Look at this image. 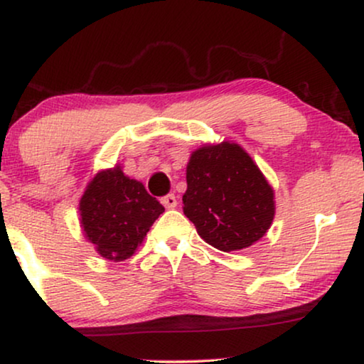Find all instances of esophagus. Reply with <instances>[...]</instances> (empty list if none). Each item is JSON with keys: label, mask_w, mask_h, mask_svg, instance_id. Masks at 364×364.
Here are the masks:
<instances>
[{"label": "esophagus", "mask_w": 364, "mask_h": 364, "mask_svg": "<svg viewBox=\"0 0 364 364\" xmlns=\"http://www.w3.org/2000/svg\"><path fill=\"white\" fill-rule=\"evenodd\" d=\"M161 202L164 203V207H166V208H176L177 207V197L173 196V193H168V196L162 197Z\"/></svg>", "instance_id": "34e87169"}]
</instances>
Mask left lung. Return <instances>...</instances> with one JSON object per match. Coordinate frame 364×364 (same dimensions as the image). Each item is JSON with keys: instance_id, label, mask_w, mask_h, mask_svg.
<instances>
[{"instance_id": "left-lung-1", "label": "left lung", "mask_w": 364, "mask_h": 364, "mask_svg": "<svg viewBox=\"0 0 364 364\" xmlns=\"http://www.w3.org/2000/svg\"><path fill=\"white\" fill-rule=\"evenodd\" d=\"M273 197L265 176L238 144L223 141L192 152L183 213L208 245L235 252L260 240L275 217Z\"/></svg>"}]
</instances>
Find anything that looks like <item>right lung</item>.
<instances>
[{
    "label": "right lung",
    "instance_id": "add662e5",
    "mask_svg": "<svg viewBox=\"0 0 364 364\" xmlns=\"http://www.w3.org/2000/svg\"><path fill=\"white\" fill-rule=\"evenodd\" d=\"M164 207L121 166L97 172L79 202L81 227L106 260L132 257Z\"/></svg>",
    "mask_w": 364,
    "mask_h": 364
}]
</instances>
